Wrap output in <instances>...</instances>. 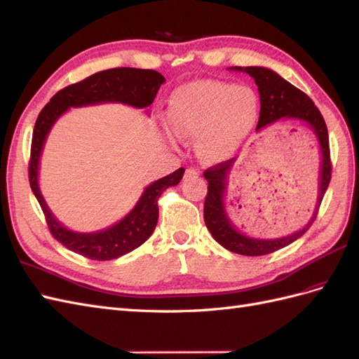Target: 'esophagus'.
Instances as JSON below:
<instances>
[{
	"label": "esophagus",
	"mask_w": 359,
	"mask_h": 359,
	"mask_svg": "<svg viewBox=\"0 0 359 359\" xmlns=\"http://www.w3.org/2000/svg\"><path fill=\"white\" fill-rule=\"evenodd\" d=\"M198 177V171L196 168H187L185 179H196Z\"/></svg>",
	"instance_id": "obj_1"
}]
</instances>
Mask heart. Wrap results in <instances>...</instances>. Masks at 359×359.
Instances as JSON below:
<instances>
[{"label": "heart", "mask_w": 359, "mask_h": 359, "mask_svg": "<svg viewBox=\"0 0 359 359\" xmlns=\"http://www.w3.org/2000/svg\"><path fill=\"white\" fill-rule=\"evenodd\" d=\"M260 112V99L248 86L215 79L194 81L174 91L168 105L171 138H198L209 161L230 156L247 140Z\"/></svg>", "instance_id": "heart-1"}]
</instances>
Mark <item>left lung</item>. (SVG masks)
I'll list each match as a JSON object with an SVG mask.
<instances>
[{
	"mask_svg": "<svg viewBox=\"0 0 359 359\" xmlns=\"http://www.w3.org/2000/svg\"><path fill=\"white\" fill-rule=\"evenodd\" d=\"M230 70L245 72V74H248L254 78L255 84L259 87L260 117L257 123V129L255 130H260L266 126H269L280 118L299 120L302 123H306V125L311 128L320 147L322 161L319 172V191H317V198L313 212L302 229L284 238H251L241 233L236 229V225L230 221L227 210H225L224 194L225 189H227V177L238 158L224 161L218 163V165H213L204 171L203 176L209 182L208 196L206 200H204V222H206V227L209 229L213 239L219 245H222L225 250H229L231 252L242 255H264L273 251H278L284 247H287V245H290L296 239H299L314 222L325 192L327 189V185H330L331 182L332 167L330 156V137H327L326 123L320 114V111L314 105V102L306 96L304 91L296 88L289 83V81L281 78L276 72L259 66H236L230 67Z\"/></svg>",
	"mask_w": 359,
	"mask_h": 359,
	"instance_id": "8db88e82",
	"label": "left lung"
}]
</instances>
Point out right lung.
Masks as SVG:
<instances>
[{"label": "right lung", "instance_id": "obj_1", "mask_svg": "<svg viewBox=\"0 0 359 359\" xmlns=\"http://www.w3.org/2000/svg\"><path fill=\"white\" fill-rule=\"evenodd\" d=\"M165 83L159 72L135 67H117L97 72L81 83L60 90L53 96L36 120L32 141V158L28 165L29 187L33 189L46 224L53 236L70 251L84 255L91 260H114L144 243L155 230L159 217L158 198L170 187H176L182 180L185 168H179L162 177L142 192L135 208L121 221L109 229L95 233H78L66 229L43 200L39 188V163L46 137L54 123L72 107H87L117 102L135 108H147L155 100L159 87Z\"/></svg>", "mask_w": 359, "mask_h": 359}]
</instances>
